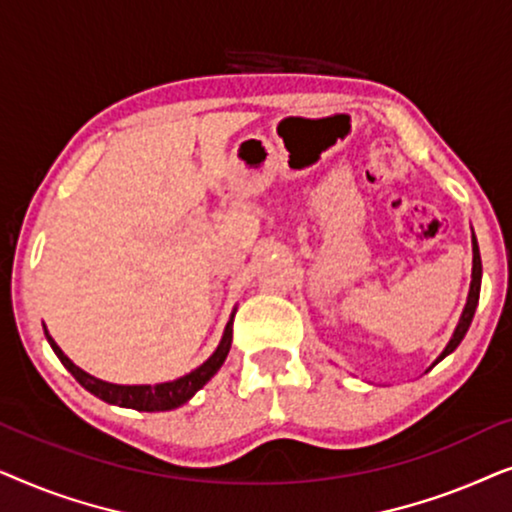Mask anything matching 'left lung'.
<instances>
[{"label": "left lung", "mask_w": 512, "mask_h": 512, "mask_svg": "<svg viewBox=\"0 0 512 512\" xmlns=\"http://www.w3.org/2000/svg\"><path fill=\"white\" fill-rule=\"evenodd\" d=\"M480 279H482V263H480V249H478V242H475V235H473V275H471V291H468V300H466V307L464 312H461V319L457 328H454V335L447 342V347L443 349V354L438 356V361H443L447 354H452L454 349L459 347V342L464 340V335L468 331V326H471L473 321V314H475V307H478V298H480ZM433 363V366H436Z\"/></svg>", "instance_id": "8db88e82"}]
</instances>
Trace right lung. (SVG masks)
I'll list each match as a JSON object with an SVG mask.
<instances>
[{
  "instance_id": "obj_1",
  "label": "right lung",
  "mask_w": 512,
  "mask_h": 512,
  "mask_svg": "<svg viewBox=\"0 0 512 512\" xmlns=\"http://www.w3.org/2000/svg\"><path fill=\"white\" fill-rule=\"evenodd\" d=\"M233 317L235 312L230 314V321L226 324V331H223V338L219 342V347H216V352L209 356L202 366L191 370V373L184 377H179V380L160 382V384H111V382L97 380V377L88 375L86 370L74 366V363L67 359L65 352H62V349L55 345L51 335H48L46 326L44 331H46L48 345H51L53 352L58 354L62 366H65L69 373L76 377V382H79L83 389H88L90 394L102 398L104 403L121 405V408H132L139 412H160V410H174L179 408V405H184L186 401H191L195 391L205 387V384L216 375V370L223 366V361H226V356L230 352V342H233Z\"/></svg>"
}]
</instances>
